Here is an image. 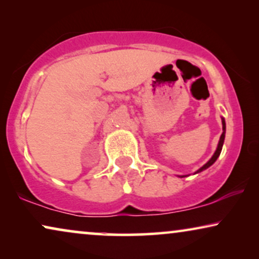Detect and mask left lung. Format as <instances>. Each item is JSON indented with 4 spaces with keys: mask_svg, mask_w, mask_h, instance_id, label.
<instances>
[{
    "mask_svg": "<svg viewBox=\"0 0 259 259\" xmlns=\"http://www.w3.org/2000/svg\"><path fill=\"white\" fill-rule=\"evenodd\" d=\"M222 125H223V133H222L221 138H219V143H218V146H217V148H215V151H214L213 155H212L211 159H210V160H208V161L206 162V164L201 166V167H200L199 169H197V171L194 172V175H197V173H200V172H203L204 169H206V168L210 167L211 165H213V164H214V161L217 160V159H218L219 154H221V152H222V148H223V144H224V139H225V131H226V125H225V119H224V118H222ZM184 177H186V176H180V178H184Z\"/></svg>",
    "mask_w": 259,
    "mask_h": 259,
    "instance_id": "obj_1",
    "label": "left lung"
}]
</instances>
